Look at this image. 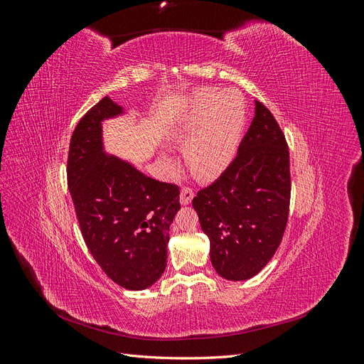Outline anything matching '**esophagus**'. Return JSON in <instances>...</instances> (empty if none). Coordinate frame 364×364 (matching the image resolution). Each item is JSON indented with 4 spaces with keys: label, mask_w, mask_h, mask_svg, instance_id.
<instances>
[{
    "label": "esophagus",
    "mask_w": 364,
    "mask_h": 364,
    "mask_svg": "<svg viewBox=\"0 0 364 364\" xmlns=\"http://www.w3.org/2000/svg\"><path fill=\"white\" fill-rule=\"evenodd\" d=\"M193 197H194V191H193V188L191 186H182V190H181V203L182 205H190L191 203V200H193Z\"/></svg>",
    "instance_id": "34e87169"
}]
</instances>
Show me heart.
I'll return each instance as SVG.
<instances>
[{
    "label": "heart",
    "instance_id": "b5f03b06",
    "mask_svg": "<svg viewBox=\"0 0 364 364\" xmlns=\"http://www.w3.org/2000/svg\"><path fill=\"white\" fill-rule=\"evenodd\" d=\"M245 123V98L237 90L197 94L174 134L185 144L190 171L205 181L218 178L235 156Z\"/></svg>",
    "mask_w": 364,
    "mask_h": 364
}]
</instances>
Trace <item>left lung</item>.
<instances>
[{"label": "left lung", "instance_id": "1", "mask_svg": "<svg viewBox=\"0 0 364 364\" xmlns=\"http://www.w3.org/2000/svg\"><path fill=\"white\" fill-rule=\"evenodd\" d=\"M290 153L273 114L255 102V117L229 167L193 199L220 277H255L281 245L290 211Z\"/></svg>", "mask_w": 364, "mask_h": 364}]
</instances>
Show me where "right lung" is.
Returning a JSON list of instances; mask_svg holds the SVG:
<instances>
[{"mask_svg": "<svg viewBox=\"0 0 364 364\" xmlns=\"http://www.w3.org/2000/svg\"><path fill=\"white\" fill-rule=\"evenodd\" d=\"M121 114L105 97L77 123L67 178L87 250L114 282L144 290L167 267L168 230L181 209L179 186L147 178L102 151V121Z\"/></svg>", "mask_w": 364, "mask_h": 364, "instance_id": "1", "label": "right lung"}]
</instances>
